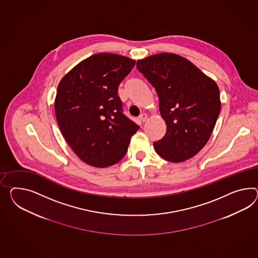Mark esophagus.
I'll use <instances>...</instances> for the list:
<instances>
[{
	"label": "esophagus",
	"instance_id": "esophagus-1",
	"mask_svg": "<svg viewBox=\"0 0 258 258\" xmlns=\"http://www.w3.org/2000/svg\"><path fill=\"white\" fill-rule=\"evenodd\" d=\"M147 118H148L147 114L143 113V114H141V115L139 116V120H140V122H145L146 120H147Z\"/></svg>",
	"mask_w": 258,
	"mask_h": 258
}]
</instances>
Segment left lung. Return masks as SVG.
<instances>
[{
    "label": "left lung",
    "mask_w": 258,
    "mask_h": 258,
    "mask_svg": "<svg viewBox=\"0 0 258 258\" xmlns=\"http://www.w3.org/2000/svg\"><path fill=\"white\" fill-rule=\"evenodd\" d=\"M137 67L154 87L165 119V137L155 152L172 163L194 157L212 135L221 109L218 86L190 60L174 53L139 59Z\"/></svg>",
    "instance_id": "1"
}]
</instances>
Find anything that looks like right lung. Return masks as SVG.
Instances as JSON below:
<instances>
[{
	"label": "right lung",
	"instance_id": "1",
	"mask_svg": "<svg viewBox=\"0 0 258 258\" xmlns=\"http://www.w3.org/2000/svg\"><path fill=\"white\" fill-rule=\"evenodd\" d=\"M136 64L118 54L98 53L83 59L59 81L55 114L74 152L95 167L124 157L139 126L122 113L118 87Z\"/></svg>",
	"mask_w": 258,
	"mask_h": 258
}]
</instances>
